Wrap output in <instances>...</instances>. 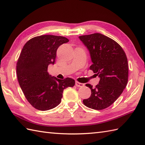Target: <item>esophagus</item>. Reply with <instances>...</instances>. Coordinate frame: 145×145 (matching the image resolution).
Returning a JSON list of instances; mask_svg holds the SVG:
<instances>
[{
    "label": "esophagus",
    "mask_w": 145,
    "mask_h": 145,
    "mask_svg": "<svg viewBox=\"0 0 145 145\" xmlns=\"http://www.w3.org/2000/svg\"><path fill=\"white\" fill-rule=\"evenodd\" d=\"M75 85L77 86V87H83L84 86H85V85H84L83 83H80L78 82H75Z\"/></svg>",
    "instance_id": "1"
}]
</instances>
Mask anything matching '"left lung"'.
I'll use <instances>...</instances> for the list:
<instances>
[{
  "label": "left lung",
  "mask_w": 145,
  "mask_h": 145,
  "mask_svg": "<svg viewBox=\"0 0 145 145\" xmlns=\"http://www.w3.org/2000/svg\"><path fill=\"white\" fill-rule=\"evenodd\" d=\"M79 38L89 52L93 62L89 69L100 78L95 88L86 84L91 95L83 103L91 109H104L116 101L127 86L129 67L126 54L118 43L101 33Z\"/></svg>",
  "instance_id": "left-lung-1"
}]
</instances>
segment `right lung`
<instances>
[{"label":"right lung","instance_id":"add662e5","mask_svg":"<svg viewBox=\"0 0 145 145\" xmlns=\"http://www.w3.org/2000/svg\"><path fill=\"white\" fill-rule=\"evenodd\" d=\"M69 41L63 36L41 35L23 46L16 63V75L26 99L36 109L54 108L61 102L63 89L75 85L72 78L59 80L48 72V65L55 62L57 49Z\"/></svg>","mask_w":145,"mask_h":145}]
</instances>
